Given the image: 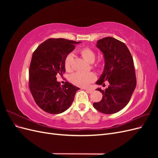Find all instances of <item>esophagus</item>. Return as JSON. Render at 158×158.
Listing matches in <instances>:
<instances>
[{"instance_id":"esophagus-1","label":"esophagus","mask_w":158,"mask_h":158,"mask_svg":"<svg viewBox=\"0 0 158 158\" xmlns=\"http://www.w3.org/2000/svg\"><path fill=\"white\" fill-rule=\"evenodd\" d=\"M85 90L87 92H88V93H92V92H93V89H85Z\"/></svg>"}]
</instances>
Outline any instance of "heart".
I'll return each mask as SVG.
<instances>
[{"label":"heart","instance_id":"1","mask_svg":"<svg viewBox=\"0 0 158 158\" xmlns=\"http://www.w3.org/2000/svg\"><path fill=\"white\" fill-rule=\"evenodd\" d=\"M80 53L84 58L89 63H93L95 61L96 53L94 49L89 47H84L80 50ZM74 61V57L73 53H69L65 56L64 60V69L67 72H70L73 69V64ZM96 67L102 69L103 66L102 62H98L95 64ZM96 78V76L93 73H83V72H76L71 75L70 81L72 83L79 87L85 88L88 87L92 82Z\"/></svg>","mask_w":158,"mask_h":158}]
</instances>
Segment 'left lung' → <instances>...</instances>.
<instances>
[{"instance_id": "1", "label": "left lung", "mask_w": 158, "mask_h": 158, "mask_svg": "<svg viewBox=\"0 0 158 158\" xmlns=\"http://www.w3.org/2000/svg\"><path fill=\"white\" fill-rule=\"evenodd\" d=\"M97 47L103 53L105 67L96 84L104 85L105 81H108L109 85L105 90L97 89L102 93L103 98L93 106L102 113L113 114L127 106L136 88L134 62L127 45L113 37L99 40Z\"/></svg>"}]
</instances>
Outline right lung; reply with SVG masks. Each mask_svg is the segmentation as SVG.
<instances>
[{
  "mask_svg": "<svg viewBox=\"0 0 158 158\" xmlns=\"http://www.w3.org/2000/svg\"><path fill=\"white\" fill-rule=\"evenodd\" d=\"M79 43L51 38L33 52L29 69V88L36 104L47 113L59 114L66 111L80 89L68 82L60 86L56 78V74L65 73V56Z\"/></svg>",
  "mask_w": 158,
  "mask_h": 158,
  "instance_id": "1",
  "label": "right lung"
}]
</instances>
